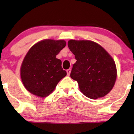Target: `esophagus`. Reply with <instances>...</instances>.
<instances>
[{"label":"esophagus","instance_id":"obj_1","mask_svg":"<svg viewBox=\"0 0 134 134\" xmlns=\"http://www.w3.org/2000/svg\"><path fill=\"white\" fill-rule=\"evenodd\" d=\"M71 71V69H67V70H66V72H67V75H68V76H69V75H70Z\"/></svg>","mask_w":134,"mask_h":134}]
</instances>
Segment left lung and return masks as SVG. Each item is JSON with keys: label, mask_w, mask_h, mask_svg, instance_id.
<instances>
[{"label": "left lung", "mask_w": 134, "mask_h": 134, "mask_svg": "<svg viewBox=\"0 0 134 134\" xmlns=\"http://www.w3.org/2000/svg\"><path fill=\"white\" fill-rule=\"evenodd\" d=\"M68 46L77 60L71 77L77 82L81 92L93 99L108 94L116 79V65L111 57L93 41L71 40Z\"/></svg>", "instance_id": "obj_1"}]
</instances>
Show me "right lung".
Returning <instances> with one entry per match:
<instances>
[{
  "mask_svg": "<svg viewBox=\"0 0 134 134\" xmlns=\"http://www.w3.org/2000/svg\"><path fill=\"white\" fill-rule=\"evenodd\" d=\"M66 46L64 40H45L33 46L25 55L21 68L22 81L27 90L46 97L66 76L62 61L56 55Z\"/></svg>",
  "mask_w": 134,
  "mask_h": 134,
  "instance_id": "right-lung-1",
  "label": "right lung"
}]
</instances>
